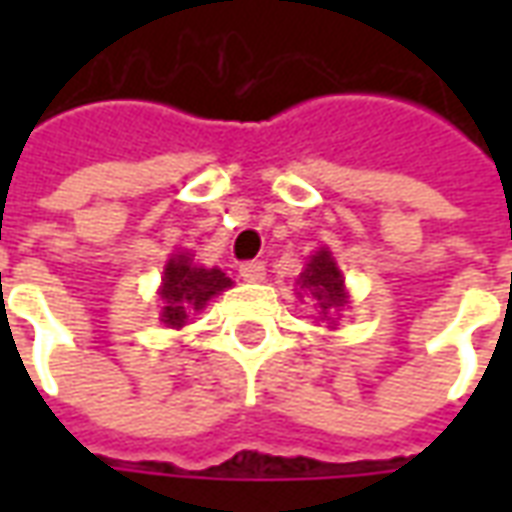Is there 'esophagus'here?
I'll list each match as a JSON object with an SVG mask.
<instances>
[{
  "mask_svg": "<svg viewBox=\"0 0 512 512\" xmlns=\"http://www.w3.org/2000/svg\"><path fill=\"white\" fill-rule=\"evenodd\" d=\"M241 271V277L246 279V282H260V279L266 277V266L263 263H257V260H252V263H244V266L238 268Z\"/></svg>",
  "mask_w": 512,
  "mask_h": 512,
  "instance_id": "esophagus-1",
  "label": "esophagus"
}]
</instances>
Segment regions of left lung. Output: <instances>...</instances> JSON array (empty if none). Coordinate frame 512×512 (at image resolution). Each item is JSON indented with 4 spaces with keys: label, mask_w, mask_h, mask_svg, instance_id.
<instances>
[{
    "label": "left lung",
    "mask_w": 512,
    "mask_h": 512,
    "mask_svg": "<svg viewBox=\"0 0 512 512\" xmlns=\"http://www.w3.org/2000/svg\"><path fill=\"white\" fill-rule=\"evenodd\" d=\"M299 288L310 299L318 301L321 321H332V326H337L334 315L343 310V307H348V290H345L343 271L337 268L329 249H321V252H315L310 257L307 268L299 274Z\"/></svg>",
    "instance_id": "left-lung-1"
}]
</instances>
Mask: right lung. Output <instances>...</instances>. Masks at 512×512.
I'll return each mask as SVG.
<instances>
[{
    "instance_id": "1",
    "label": "right lung",
    "mask_w": 512,
    "mask_h": 512,
    "mask_svg": "<svg viewBox=\"0 0 512 512\" xmlns=\"http://www.w3.org/2000/svg\"><path fill=\"white\" fill-rule=\"evenodd\" d=\"M233 288L230 277H224L222 268H202L191 263L189 252H178L167 260L161 277V318L169 329L186 326L194 312H200L213 296Z\"/></svg>"
}]
</instances>
